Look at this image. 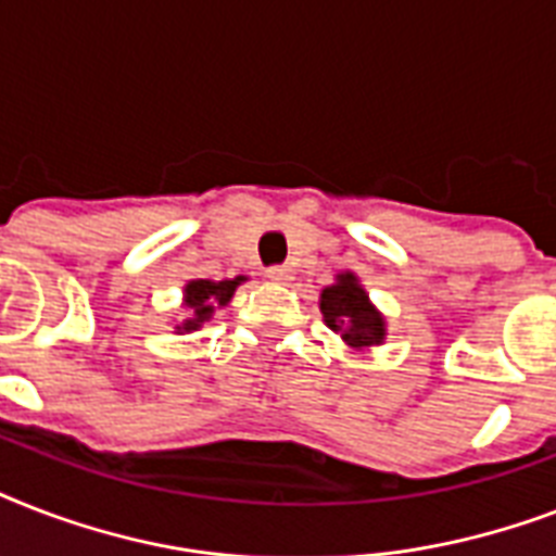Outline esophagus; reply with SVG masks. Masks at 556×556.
<instances>
[{
    "mask_svg": "<svg viewBox=\"0 0 556 556\" xmlns=\"http://www.w3.org/2000/svg\"><path fill=\"white\" fill-rule=\"evenodd\" d=\"M268 279H274V282H291V268L288 265H274V268H268Z\"/></svg>",
    "mask_w": 556,
    "mask_h": 556,
    "instance_id": "1",
    "label": "esophagus"
}]
</instances>
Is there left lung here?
Segmentation results:
<instances>
[{"instance_id":"obj_1","label":"left lung","mask_w":556,"mask_h":556,"mask_svg":"<svg viewBox=\"0 0 556 556\" xmlns=\"http://www.w3.org/2000/svg\"><path fill=\"white\" fill-rule=\"evenodd\" d=\"M320 312L323 323L352 352H369L387 340V317L375 308L355 270H340L334 282L323 288Z\"/></svg>"}]
</instances>
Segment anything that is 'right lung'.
I'll return each mask as SVG.
<instances>
[{"mask_svg": "<svg viewBox=\"0 0 556 556\" xmlns=\"http://www.w3.org/2000/svg\"><path fill=\"white\" fill-rule=\"evenodd\" d=\"M248 282V277H233V279H190L185 286V296H181V320H173L176 334H190L199 331L204 323L213 320V314L218 308H225L233 300L236 288Z\"/></svg>", "mask_w": 556, "mask_h": 556, "instance_id": "right-lung-1", "label": "right lung"}]
</instances>
